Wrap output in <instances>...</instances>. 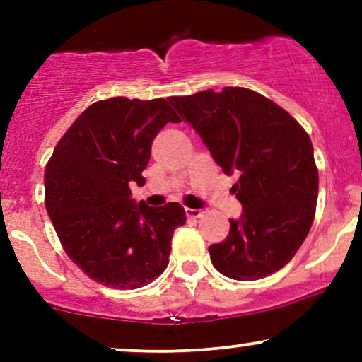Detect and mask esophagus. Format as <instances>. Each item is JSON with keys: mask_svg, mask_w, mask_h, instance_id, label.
Segmentation results:
<instances>
[{"mask_svg": "<svg viewBox=\"0 0 362 362\" xmlns=\"http://www.w3.org/2000/svg\"><path fill=\"white\" fill-rule=\"evenodd\" d=\"M204 213H206L204 209H192V207H185L187 218L197 219V218H202V216H204Z\"/></svg>", "mask_w": 362, "mask_h": 362, "instance_id": "obj_1", "label": "esophagus"}]
</instances>
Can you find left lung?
Here are the masks:
<instances>
[{"instance_id": "obj_1", "label": "left lung", "mask_w": 362, "mask_h": 362, "mask_svg": "<svg viewBox=\"0 0 362 362\" xmlns=\"http://www.w3.org/2000/svg\"><path fill=\"white\" fill-rule=\"evenodd\" d=\"M180 117L201 136L243 207L230 233L209 247L223 276L257 281L284 267L310 233L318 168L310 136L284 109L240 86L172 97Z\"/></svg>"}]
</instances>
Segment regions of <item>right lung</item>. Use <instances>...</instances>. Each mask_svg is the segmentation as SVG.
Instances as JSON below:
<instances>
[{
  "label": "right lung",
  "instance_id": "obj_1",
  "mask_svg": "<svg viewBox=\"0 0 362 362\" xmlns=\"http://www.w3.org/2000/svg\"><path fill=\"white\" fill-rule=\"evenodd\" d=\"M180 122L165 98L95 102L64 132L44 175L45 209L59 242L90 279L138 289L167 269L172 236L185 223L178 202L149 207L131 199L143 185L151 143Z\"/></svg>",
  "mask_w": 362,
  "mask_h": 362
}]
</instances>
